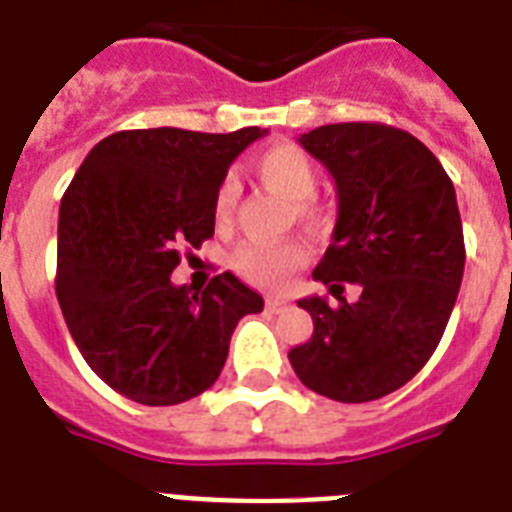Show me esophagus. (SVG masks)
I'll return each instance as SVG.
<instances>
[{
	"label": "esophagus",
	"instance_id": "esophagus-1",
	"mask_svg": "<svg viewBox=\"0 0 512 512\" xmlns=\"http://www.w3.org/2000/svg\"><path fill=\"white\" fill-rule=\"evenodd\" d=\"M290 301H285V298H277V295H272V298H266V308L269 311H282V308L287 306Z\"/></svg>",
	"mask_w": 512,
	"mask_h": 512
}]
</instances>
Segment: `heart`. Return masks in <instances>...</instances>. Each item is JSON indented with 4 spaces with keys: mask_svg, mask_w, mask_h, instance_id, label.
Here are the masks:
<instances>
[{
    "mask_svg": "<svg viewBox=\"0 0 512 512\" xmlns=\"http://www.w3.org/2000/svg\"><path fill=\"white\" fill-rule=\"evenodd\" d=\"M253 172L259 177L261 183L269 190H274L277 196L285 201L295 204V214L303 219H316L319 217V206L314 201L316 175L314 159L295 143H277L269 149L261 151L253 159ZM240 198V185L232 175L222 177V183L214 190V222L219 227H227L235 217ZM308 261V251L295 243H243L238 251L232 253V266L235 272L246 282L256 287H266V290H280L287 282L293 280V274L301 269Z\"/></svg>",
    "mask_w": 512,
    "mask_h": 512,
    "instance_id": "b5f03b06",
    "label": "heart"
}]
</instances>
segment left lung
<instances>
[{
	"mask_svg": "<svg viewBox=\"0 0 512 512\" xmlns=\"http://www.w3.org/2000/svg\"><path fill=\"white\" fill-rule=\"evenodd\" d=\"M298 141L335 177L337 225L314 280L340 306L298 301L314 335L287 358L308 390L369 403L411 382L450 322L466 266L453 180L418 138L382 122L322 125ZM342 281L362 287L356 304Z\"/></svg>",
	"mask_w": 512,
	"mask_h": 512,
	"instance_id": "1",
	"label": "left lung"
}]
</instances>
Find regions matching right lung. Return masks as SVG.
<instances>
[{"mask_svg": "<svg viewBox=\"0 0 512 512\" xmlns=\"http://www.w3.org/2000/svg\"><path fill=\"white\" fill-rule=\"evenodd\" d=\"M261 128L120 130L83 159L59 204L57 301L101 382L141 405H177L217 382L230 337L264 298L222 272L172 285L185 248L214 235V190Z\"/></svg>", "mask_w": 512, "mask_h": 512, "instance_id": "1", "label": "right lung"}]
</instances>
